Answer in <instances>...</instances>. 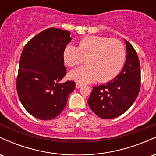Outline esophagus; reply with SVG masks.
Instances as JSON below:
<instances>
[{"label": "esophagus", "mask_w": 156, "mask_h": 156, "mask_svg": "<svg viewBox=\"0 0 156 156\" xmlns=\"http://www.w3.org/2000/svg\"><path fill=\"white\" fill-rule=\"evenodd\" d=\"M82 86H83V85H82L81 83H76V87L77 89L80 88V87H81Z\"/></svg>", "instance_id": "esophagus-1"}]
</instances>
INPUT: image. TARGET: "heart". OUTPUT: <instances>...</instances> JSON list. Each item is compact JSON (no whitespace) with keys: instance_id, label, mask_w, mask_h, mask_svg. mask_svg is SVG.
<instances>
[{"instance_id":"obj_1","label":"heart","mask_w":156,"mask_h":156,"mask_svg":"<svg viewBox=\"0 0 156 156\" xmlns=\"http://www.w3.org/2000/svg\"><path fill=\"white\" fill-rule=\"evenodd\" d=\"M83 58L85 65L70 71L69 78L79 83L96 80L107 82L115 78L122 69L125 49L117 39L98 36H87L80 39L78 48L73 44L64 48L63 59L69 67L80 64Z\"/></svg>"}]
</instances>
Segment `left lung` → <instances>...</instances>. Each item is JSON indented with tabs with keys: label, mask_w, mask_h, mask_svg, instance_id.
Instances as JSON below:
<instances>
[{
	"label": "left lung",
	"mask_w": 156,
	"mask_h": 156,
	"mask_svg": "<svg viewBox=\"0 0 156 156\" xmlns=\"http://www.w3.org/2000/svg\"><path fill=\"white\" fill-rule=\"evenodd\" d=\"M125 40L127 57L122 69L107 83L93 87L88 100L92 112L102 119H114L128 111L140 89V64L135 49Z\"/></svg>",
	"instance_id": "8db88e82"
}]
</instances>
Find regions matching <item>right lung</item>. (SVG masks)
<instances>
[{
  "instance_id": "right-lung-1",
  "label": "right lung",
  "mask_w": 156,
  "mask_h": 156,
  "mask_svg": "<svg viewBox=\"0 0 156 156\" xmlns=\"http://www.w3.org/2000/svg\"><path fill=\"white\" fill-rule=\"evenodd\" d=\"M70 33L50 28L40 32L25 45L20 59L17 91L21 103L33 117L54 119L67 104L76 83H60L67 70L63 51L71 41Z\"/></svg>"
}]
</instances>
